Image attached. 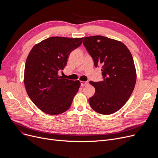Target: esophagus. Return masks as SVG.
I'll return each instance as SVG.
<instances>
[{"instance_id": "esophagus-1", "label": "esophagus", "mask_w": 158, "mask_h": 158, "mask_svg": "<svg viewBox=\"0 0 158 158\" xmlns=\"http://www.w3.org/2000/svg\"><path fill=\"white\" fill-rule=\"evenodd\" d=\"M88 84H89L88 81H82V82H81V86H86V85H88Z\"/></svg>"}]
</instances>
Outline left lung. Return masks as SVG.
<instances>
[{
	"mask_svg": "<svg viewBox=\"0 0 158 158\" xmlns=\"http://www.w3.org/2000/svg\"><path fill=\"white\" fill-rule=\"evenodd\" d=\"M82 43L95 67L102 68L103 80L89 82L95 88L89 105L100 114H113L124 106L134 90L136 72L133 58L123 43L105 36L85 37Z\"/></svg>",
	"mask_w": 158,
	"mask_h": 158,
	"instance_id": "left-lung-1",
	"label": "left lung"
}]
</instances>
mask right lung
Returning a JSON list of instances; mask_svg holds the SVG:
<instances>
[{
    "mask_svg": "<svg viewBox=\"0 0 158 158\" xmlns=\"http://www.w3.org/2000/svg\"><path fill=\"white\" fill-rule=\"evenodd\" d=\"M82 42V38L51 37L35 45L25 65L24 85L31 100L43 112L52 115L68 110L77 93L79 81L58 76L69 55Z\"/></svg>",
    "mask_w": 158,
    "mask_h": 158,
    "instance_id": "right-lung-1",
    "label": "right lung"
}]
</instances>
